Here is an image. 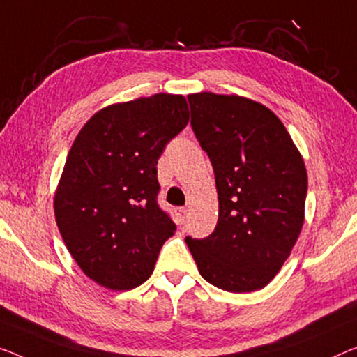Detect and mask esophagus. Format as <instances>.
Masks as SVG:
<instances>
[{
  "label": "esophagus",
  "instance_id": "1",
  "mask_svg": "<svg viewBox=\"0 0 357 357\" xmlns=\"http://www.w3.org/2000/svg\"><path fill=\"white\" fill-rule=\"evenodd\" d=\"M176 216H178L179 222H184L185 220H188V210H185V208H178L176 210Z\"/></svg>",
  "mask_w": 357,
  "mask_h": 357
}]
</instances>
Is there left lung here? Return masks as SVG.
Wrapping results in <instances>:
<instances>
[{
    "label": "left lung",
    "instance_id": "1",
    "mask_svg": "<svg viewBox=\"0 0 357 357\" xmlns=\"http://www.w3.org/2000/svg\"><path fill=\"white\" fill-rule=\"evenodd\" d=\"M190 125L215 169V232L185 237L202 278L232 294L275 278L305 222L307 173L273 110L238 94L188 96Z\"/></svg>",
    "mask_w": 357,
    "mask_h": 357
}]
</instances>
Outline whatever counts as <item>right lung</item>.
<instances>
[{
    "instance_id": "add662e5",
    "label": "right lung",
    "mask_w": 357,
    "mask_h": 357,
    "mask_svg": "<svg viewBox=\"0 0 357 357\" xmlns=\"http://www.w3.org/2000/svg\"><path fill=\"white\" fill-rule=\"evenodd\" d=\"M188 121L184 96L157 93L96 112L73 141L54 194L56 222L79 269L100 287L146 282L176 231L157 205V160Z\"/></svg>"
}]
</instances>
